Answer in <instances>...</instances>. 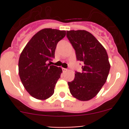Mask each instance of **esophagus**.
<instances>
[{
	"label": "esophagus",
	"mask_w": 129,
	"mask_h": 129,
	"mask_svg": "<svg viewBox=\"0 0 129 129\" xmlns=\"http://www.w3.org/2000/svg\"><path fill=\"white\" fill-rule=\"evenodd\" d=\"M67 71V69H65V68H62V71H63V72H66V71Z\"/></svg>",
	"instance_id": "obj_1"
}]
</instances>
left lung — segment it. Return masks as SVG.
<instances>
[{"instance_id": "obj_1", "label": "left lung", "mask_w": 129, "mask_h": 129, "mask_svg": "<svg viewBox=\"0 0 129 129\" xmlns=\"http://www.w3.org/2000/svg\"><path fill=\"white\" fill-rule=\"evenodd\" d=\"M67 37L75 50L77 60L82 62V72H75L68 85L73 97L81 101L92 99L104 85L110 71L107 53L90 32L84 30L67 31Z\"/></svg>"}]
</instances>
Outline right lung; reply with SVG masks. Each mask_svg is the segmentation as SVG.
I'll return each mask as SVG.
<instances>
[{
	"label": "right lung",
	"instance_id": "obj_1",
	"mask_svg": "<svg viewBox=\"0 0 129 129\" xmlns=\"http://www.w3.org/2000/svg\"><path fill=\"white\" fill-rule=\"evenodd\" d=\"M66 34L65 30L44 28L32 37L20 54V80L26 90L37 99L45 100L54 94L62 70L47 62L55 57L57 43Z\"/></svg>",
	"mask_w": 129,
	"mask_h": 129
}]
</instances>
